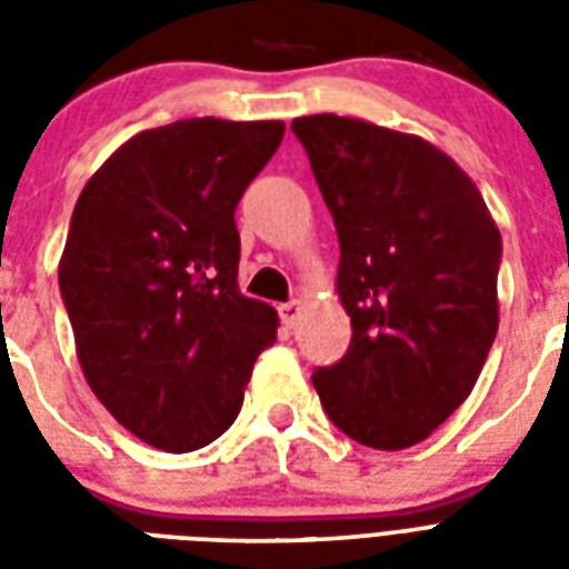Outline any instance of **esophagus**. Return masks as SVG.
Masks as SVG:
<instances>
[{"label": "esophagus", "mask_w": 569, "mask_h": 569, "mask_svg": "<svg viewBox=\"0 0 569 569\" xmlns=\"http://www.w3.org/2000/svg\"><path fill=\"white\" fill-rule=\"evenodd\" d=\"M301 310H303V303L298 301V298L289 303H283V307H280V321H283L286 328H295V321H298Z\"/></svg>", "instance_id": "1"}]
</instances>
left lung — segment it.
<instances>
[{"label":"left lung","mask_w":569,"mask_h":569,"mask_svg":"<svg viewBox=\"0 0 569 569\" xmlns=\"http://www.w3.org/2000/svg\"><path fill=\"white\" fill-rule=\"evenodd\" d=\"M339 236L351 348L312 375L339 431L372 449L431 437L499 330L502 236L476 182L425 138L369 120H292Z\"/></svg>","instance_id":"1"}]
</instances>
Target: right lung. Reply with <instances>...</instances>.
<instances>
[{
    "instance_id": "1",
    "label": "right lung",
    "mask_w": 569,
    "mask_h": 569,
    "mask_svg": "<svg viewBox=\"0 0 569 569\" xmlns=\"http://www.w3.org/2000/svg\"><path fill=\"white\" fill-rule=\"evenodd\" d=\"M283 120L147 129L76 200L58 286L102 407L147 446L203 449L239 416L277 310L239 292L236 206Z\"/></svg>"
}]
</instances>
